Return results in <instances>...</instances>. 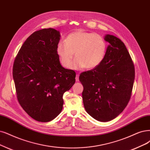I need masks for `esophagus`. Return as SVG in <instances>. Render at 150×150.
Listing matches in <instances>:
<instances>
[{
	"instance_id": "esophagus-1",
	"label": "esophagus",
	"mask_w": 150,
	"mask_h": 150,
	"mask_svg": "<svg viewBox=\"0 0 150 150\" xmlns=\"http://www.w3.org/2000/svg\"><path fill=\"white\" fill-rule=\"evenodd\" d=\"M75 80L76 81H79V74H76V77H75Z\"/></svg>"
}]
</instances>
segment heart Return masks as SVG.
Returning <instances> with one entry per match:
<instances>
[{
	"mask_svg": "<svg viewBox=\"0 0 150 150\" xmlns=\"http://www.w3.org/2000/svg\"><path fill=\"white\" fill-rule=\"evenodd\" d=\"M107 51V44L103 36L93 33L79 30L66 37L65 42H58L56 52L60 62L64 67L92 69L104 60ZM76 59L72 64L74 56Z\"/></svg>",
	"mask_w": 150,
	"mask_h": 150,
	"instance_id": "1",
	"label": "heart"
}]
</instances>
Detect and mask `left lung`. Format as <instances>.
I'll use <instances>...</instances> for the list:
<instances>
[{"label": "left lung", "instance_id": "obj_1", "mask_svg": "<svg viewBox=\"0 0 150 150\" xmlns=\"http://www.w3.org/2000/svg\"><path fill=\"white\" fill-rule=\"evenodd\" d=\"M104 40L109 44L103 62L79 77L86 111L100 122L111 120L123 111L135 80L134 65L124 43L110 35Z\"/></svg>", "mask_w": 150, "mask_h": 150}]
</instances>
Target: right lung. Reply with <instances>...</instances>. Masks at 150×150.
Masks as SVG:
<instances>
[{
    "mask_svg": "<svg viewBox=\"0 0 150 150\" xmlns=\"http://www.w3.org/2000/svg\"><path fill=\"white\" fill-rule=\"evenodd\" d=\"M60 32L42 29L31 35L15 57L13 78L21 106L31 117L47 122L61 112L63 95L75 82L73 70L64 68L56 52Z\"/></svg>",
    "mask_w": 150,
    "mask_h": 150,
    "instance_id": "1",
    "label": "right lung"
}]
</instances>
